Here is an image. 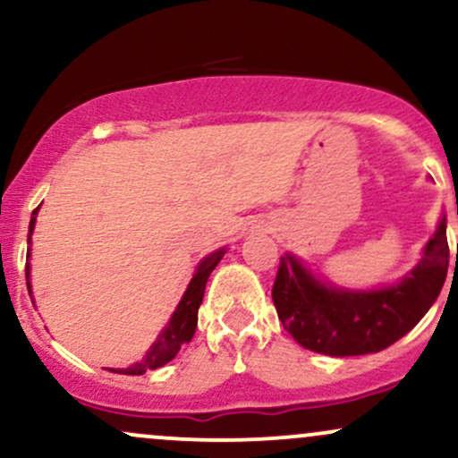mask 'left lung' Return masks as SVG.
Masks as SVG:
<instances>
[{
    "instance_id": "8db88e82",
    "label": "left lung",
    "mask_w": 458,
    "mask_h": 458,
    "mask_svg": "<svg viewBox=\"0 0 458 458\" xmlns=\"http://www.w3.org/2000/svg\"><path fill=\"white\" fill-rule=\"evenodd\" d=\"M448 259L445 219L430 236L415 269L396 286L377 291L329 286L286 254L273 282V306L284 329L303 349L331 357L377 353L409 334L428 312L445 282Z\"/></svg>"
}]
</instances>
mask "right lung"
<instances>
[{"label":"right lung","instance_id":"obj_1","mask_svg":"<svg viewBox=\"0 0 458 458\" xmlns=\"http://www.w3.org/2000/svg\"><path fill=\"white\" fill-rule=\"evenodd\" d=\"M36 215H38V208L34 211V217ZM34 217H31V222H30L28 243H31V233H34V224H36ZM224 254L225 251L219 250L199 262L196 276H193L191 282H189L185 295H182L181 303H178L174 314H172L170 323H167V327L161 331L159 338H157L155 344L150 346V351L146 353L144 360L138 361V364L129 366V368H109V370L118 372V375H144L146 370H155V368H161L163 364H167V361L174 360L178 351H181V346L191 343L193 334H196V327H198V308H199V303H202L204 288H207L208 276H211L215 267H217V262L224 259ZM25 277H28V291L31 295L30 262L25 265Z\"/></svg>","mask_w":458,"mask_h":458}]
</instances>
